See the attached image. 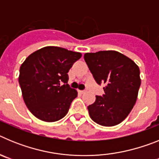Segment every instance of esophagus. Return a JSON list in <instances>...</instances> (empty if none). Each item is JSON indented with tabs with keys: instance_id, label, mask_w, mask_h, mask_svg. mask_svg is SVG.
<instances>
[{
	"instance_id": "obj_1",
	"label": "esophagus",
	"mask_w": 159,
	"mask_h": 159,
	"mask_svg": "<svg viewBox=\"0 0 159 159\" xmlns=\"http://www.w3.org/2000/svg\"><path fill=\"white\" fill-rule=\"evenodd\" d=\"M78 92H79V93L84 94V92H85V91H82V90H78Z\"/></svg>"
}]
</instances>
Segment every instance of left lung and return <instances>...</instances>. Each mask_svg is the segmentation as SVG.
<instances>
[{
    "instance_id": "obj_1",
    "label": "left lung",
    "mask_w": 159,
    "mask_h": 159,
    "mask_svg": "<svg viewBox=\"0 0 159 159\" xmlns=\"http://www.w3.org/2000/svg\"><path fill=\"white\" fill-rule=\"evenodd\" d=\"M84 60L98 84H103L104 95L95 96L88 107L91 119L104 127L123 122L134 107L141 84L139 66L116 51L86 53Z\"/></svg>"
}]
</instances>
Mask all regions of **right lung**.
Segmentation results:
<instances>
[{
    "label": "right lung",
    "instance_id": "add662e5",
    "mask_svg": "<svg viewBox=\"0 0 159 159\" xmlns=\"http://www.w3.org/2000/svg\"><path fill=\"white\" fill-rule=\"evenodd\" d=\"M81 57L80 52L47 46L24 61L20 67L19 84L25 104L35 117L51 123L67 115L78 94L67 84V72Z\"/></svg>",
    "mask_w": 159,
    "mask_h": 159
}]
</instances>
